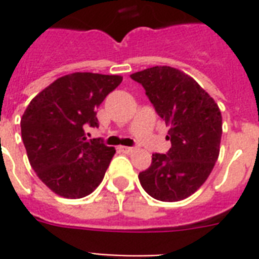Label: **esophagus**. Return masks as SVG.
I'll return each instance as SVG.
<instances>
[{
    "instance_id": "1",
    "label": "esophagus",
    "mask_w": 259,
    "mask_h": 259,
    "mask_svg": "<svg viewBox=\"0 0 259 259\" xmlns=\"http://www.w3.org/2000/svg\"><path fill=\"white\" fill-rule=\"evenodd\" d=\"M119 149H121L123 153H132V152H134V148H132V146H121Z\"/></svg>"
}]
</instances>
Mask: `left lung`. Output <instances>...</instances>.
<instances>
[{
    "mask_svg": "<svg viewBox=\"0 0 259 259\" xmlns=\"http://www.w3.org/2000/svg\"><path fill=\"white\" fill-rule=\"evenodd\" d=\"M145 90L156 113L169 126L166 154L154 153L138 175L142 188L161 201L191 196L207 180L219 156L222 114L191 76L166 66L130 75Z\"/></svg>",
    "mask_w": 259,
    "mask_h": 259,
    "instance_id": "8db88e82",
    "label": "left lung"
}]
</instances>
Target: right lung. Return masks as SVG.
Segmentation results:
<instances>
[{
	"instance_id": "right-lung-1",
	"label": "right lung",
	"mask_w": 259,
	"mask_h": 259,
	"mask_svg": "<svg viewBox=\"0 0 259 259\" xmlns=\"http://www.w3.org/2000/svg\"><path fill=\"white\" fill-rule=\"evenodd\" d=\"M122 82L119 75L75 72L56 79L30 101L21 118V137L33 170L44 184L68 199H80L101 184L115 149L101 138L97 109Z\"/></svg>"
}]
</instances>
